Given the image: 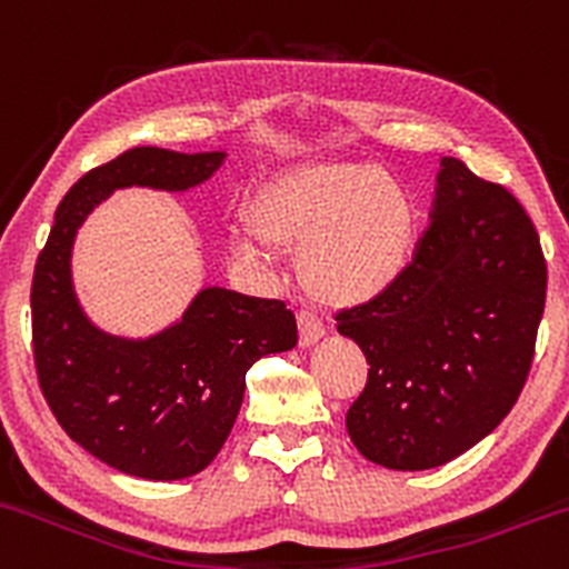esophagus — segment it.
<instances>
[{
	"mask_svg": "<svg viewBox=\"0 0 569 569\" xmlns=\"http://www.w3.org/2000/svg\"><path fill=\"white\" fill-rule=\"evenodd\" d=\"M323 335H326L323 320H320L315 312H309V309H301V312H298V340H301V346L303 348L315 346Z\"/></svg>",
	"mask_w": 569,
	"mask_h": 569,
	"instance_id": "34e87169",
	"label": "esophagus"
}]
</instances>
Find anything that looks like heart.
Here are the masks:
<instances>
[{"mask_svg": "<svg viewBox=\"0 0 569 569\" xmlns=\"http://www.w3.org/2000/svg\"><path fill=\"white\" fill-rule=\"evenodd\" d=\"M251 227L273 249H301L298 277L309 296L351 307L403 277L418 246V207L385 168L315 162L282 173L257 196ZM259 241L240 238L234 249L262 266L268 249Z\"/></svg>", "mask_w": 569, "mask_h": 569, "instance_id": "b5f03b06", "label": "heart"}]
</instances>
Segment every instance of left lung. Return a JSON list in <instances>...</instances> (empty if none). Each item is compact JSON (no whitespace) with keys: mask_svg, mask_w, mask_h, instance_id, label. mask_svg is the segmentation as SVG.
Instances as JSON below:
<instances>
[{"mask_svg":"<svg viewBox=\"0 0 569 569\" xmlns=\"http://www.w3.org/2000/svg\"><path fill=\"white\" fill-rule=\"evenodd\" d=\"M548 290L539 234L520 201L442 157L431 223L403 277L337 312L368 359L346 415L365 459L429 470L481 442L528 379Z\"/></svg>","mask_w":569,"mask_h":569,"instance_id":"obj_1","label":"left lung"}]
</instances>
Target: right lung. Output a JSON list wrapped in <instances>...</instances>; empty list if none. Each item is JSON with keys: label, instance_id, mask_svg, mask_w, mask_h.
<instances>
[{"label": "right lung", "instance_id": "add662e5", "mask_svg": "<svg viewBox=\"0 0 569 569\" xmlns=\"http://www.w3.org/2000/svg\"><path fill=\"white\" fill-rule=\"evenodd\" d=\"M223 157L123 151L71 184L38 254L30 292L38 385L66 435L121 473L177 481L204 470L232 431L251 365L298 342L284 301L223 287L201 290L179 323L149 340L104 335L77 303L71 246L88 212L132 184L196 188Z\"/></svg>", "mask_w": 569, "mask_h": 569}]
</instances>
